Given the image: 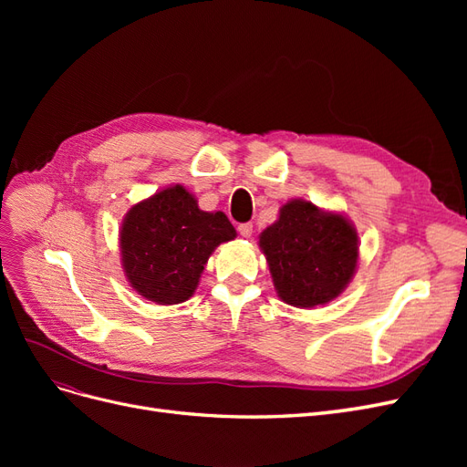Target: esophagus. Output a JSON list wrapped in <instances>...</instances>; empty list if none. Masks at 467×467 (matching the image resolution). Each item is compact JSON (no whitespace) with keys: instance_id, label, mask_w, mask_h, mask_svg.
<instances>
[{"instance_id":"esophagus-1","label":"esophagus","mask_w":467,"mask_h":467,"mask_svg":"<svg viewBox=\"0 0 467 467\" xmlns=\"http://www.w3.org/2000/svg\"><path fill=\"white\" fill-rule=\"evenodd\" d=\"M237 232H239V235H244V237H251V234H253V223H251V222L239 223V225H237Z\"/></svg>"}]
</instances>
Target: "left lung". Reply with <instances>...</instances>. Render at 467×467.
<instances>
[{"mask_svg":"<svg viewBox=\"0 0 467 467\" xmlns=\"http://www.w3.org/2000/svg\"><path fill=\"white\" fill-rule=\"evenodd\" d=\"M276 294L296 307H316L341 294L357 271L355 225L307 201H290L259 237Z\"/></svg>","mask_w":467,"mask_h":467,"instance_id":"obj_1","label":"left lung"}]
</instances>
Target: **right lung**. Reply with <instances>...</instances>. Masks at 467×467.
Segmentation results:
<instances>
[{"label": "right lung", "instance_id": "obj_1", "mask_svg": "<svg viewBox=\"0 0 467 467\" xmlns=\"http://www.w3.org/2000/svg\"><path fill=\"white\" fill-rule=\"evenodd\" d=\"M235 237L223 212H204L181 185L134 204L120 228L122 268L146 300L171 306L189 300L220 244Z\"/></svg>", "mask_w": 467, "mask_h": 467}]
</instances>
